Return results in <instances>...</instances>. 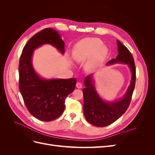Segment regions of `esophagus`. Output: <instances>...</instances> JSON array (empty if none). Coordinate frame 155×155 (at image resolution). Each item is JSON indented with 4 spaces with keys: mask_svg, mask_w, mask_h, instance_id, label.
Masks as SVG:
<instances>
[{
    "mask_svg": "<svg viewBox=\"0 0 155 155\" xmlns=\"http://www.w3.org/2000/svg\"><path fill=\"white\" fill-rule=\"evenodd\" d=\"M76 87L78 88H82V84L81 83H77Z\"/></svg>",
    "mask_w": 155,
    "mask_h": 155,
    "instance_id": "34e87169",
    "label": "esophagus"
}]
</instances>
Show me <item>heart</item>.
<instances>
[{"instance_id":"b5f03b06","label":"heart","mask_w":155,"mask_h":155,"mask_svg":"<svg viewBox=\"0 0 155 155\" xmlns=\"http://www.w3.org/2000/svg\"><path fill=\"white\" fill-rule=\"evenodd\" d=\"M107 55V49L103 42L97 38H88L81 41L76 46L73 52L74 58L78 62H83L87 71H92L99 66Z\"/></svg>"}]
</instances>
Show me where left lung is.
<instances>
[{"instance_id": "obj_1", "label": "left lung", "mask_w": 155, "mask_h": 155, "mask_svg": "<svg viewBox=\"0 0 155 155\" xmlns=\"http://www.w3.org/2000/svg\"><path fill=\"white\" fill-rule=\"evenodd\" d=\"M118 55L116 59L107 62L106 65L115 63L127 64L131 73L129 85L124 96L116 101L103 100L97 92L94 84L93 74L87 76L84 80L83 112L88 122L97 127H105L118 120L129 106L136 81V68L133 55L127 47L117 40Z\"/></svg>"}]
</instances>
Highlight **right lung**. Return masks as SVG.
Listing matches in <instances>:
<instances>
[{
  "instance_id": "1",
  "label": "right lung",
  "mask_w": 155,
  "mask_h": 155,
  "mask_svg": "<svg viewBox=\"0 0 155 155\" xmlns=\"http://www.w3.org/2000/svg\"><path fill=\"white\" fill-rule=\"evenodd\" d=\"M44 45H51L64 54V43L59 33L45 28L34 35L22 50L18 65L19 90L26 107L35 118L44 121L58 118L65 108V99L75 89L76 78L45 79L33 67L34 50Z\"/></svg>"
}]
</instances>
